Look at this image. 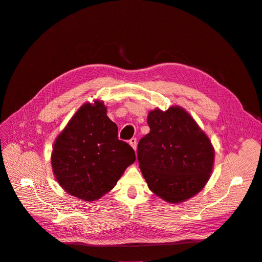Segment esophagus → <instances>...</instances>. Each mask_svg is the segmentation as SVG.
Listing matches in <instances>:
<instances>
[{
    "label": "esophagus",
    "mask_w": 262,
    "mask_h": 262,
    "mask_svg": "<svg viewBox=\"0 0 262 262\" xmlns=\"http://www.w3.org/2000/svg\"><path fill=\"white\" fill-rule=\"evenodd\" d=\"M129 144H130V146L136 150L137 149V139L136 138H132L130 140H129Z\"/></svg>",
    "instance_id": "1"
}]
</instances>
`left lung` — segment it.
Masks as SVG:
<instances>
[{
    "mask_svg": "<svg viewBox=\"0 0 262 262\" xmlns=\"http://www.w3.org/2000/svg\"><path fill=\"white\" fill-rule=\"evenodd\" d=\"M147 124L149 133L139 141L137 158L149 190L173 204L198 194L213 168L207 135L180 106L150 110Z\"/></svg>",
    "mask_w": 262,
    "mask_h": 262,
    "instance_id": "8db88e82",
    "label": "left lung"
}]
</instances>
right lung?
Returning <instances> with one entry per match:
<instances>
[{
    "label": "right lung",
    "instance_id": "1",
    "mask_svg": "<svg viewBox=\"0 0 262 262\" xmlns=\"http://www.w3.org/2000/svg\"><path fill=\"white\" fill-rule=\"evenodd\" d=\"M135 160L133 147L118 139L117 124L102 101L80 106L55 140L51 156L61 188L86 202L112 190Z\"/></svg>",
    "mask_w": 262,
    "mask_h": 262
}]
</instances>
